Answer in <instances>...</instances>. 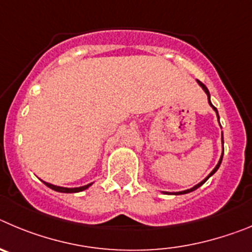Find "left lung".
<instances>
[{
  "instance_id": "8db88e82",
  "label": "left lung",
  "mask_w": 252,
  "mask_h": 252,
  "mask_svg": "<svg viewBox=\"0 0 252 252\" xmlns=\"http://www.w3.org/2000/svg\"><path fill=\"white\" fill-rule=\"evenodd\" d=\"M197 83H198V85H199V87L202 88V89H203V92H205L206 94H207L208 104H210V105L212 106V109H214L215 112H216V115H217V121H219V123H220V115H219V112H217V109H216V108H215V106L212 105V103H211V95H210V92H208V89H207V88H206V85H205V84H202V83H201V81H199V80H197ZM220 126H221V124H220ZM221 140H222V154H221V157H220V160H219V163H217V164H216V167H215V168L212 169V172H211V173L208 174L207 177H206L205 180H203V181H201V182H199L198 185L193 186V187H192V188H189V189H186V191H180V192H165V191H163V193H165V194H186V193H189V192L194 191V189H197V188H198V187H201V186H202L203 183H205L206 181H207L208 178H210V177L212 176V174H215V173H216V171H217V169L220 168V164H221V162H222V157H223V134H222V138H221Z\"/></svg>"
}]
</instances>
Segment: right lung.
Returning <instances> with one entry per match:
<instances>
[{
  "instance_id": "1",
  "label": "right lung",
  "mask_w": 252,
  "mask_h": 252,
  "mask_svg": "<svg viewBox=\"0 0 252 252\" xmlns=\"http://www.w3.org/2000/svg\"><path fill=\"white\" fill-rule=\"evenodd\" d=\"M42 182H44L49 188H51V189H54V191H56V192H61V193H76V192H81V191H84V189H87V188H89L90 186L93 185V183H89V185L81 186V187H60V186H56V185H53V183L45 182V181H42Z\"/></svg>"
}]
</instances>
